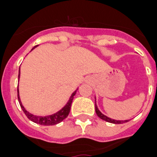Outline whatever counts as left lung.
I'll use <instances>...</instances> for the list:
<instances>
[{
	"label": "left lung",
	"mask_w": 157,
	"mask_h": 157,
	"mask_svg": "<svg viewBox=\"0 0 157 157\" xmlns=\"http://www.w3.org/2000/svg\"><path fill=\"white\" fill-rule=\"evenodd\" d=\"M95 112H96V114L98 115V117H100L102 120H104L106 122H110V123H113V124H121V123H124V122H129V120H115V119L110 118L108 117L104 114H102L101 112L99 111V109L98 108V106H97L96 103V98H95Z\"/></svg>",
	"instance_id": "left-lung-1"
}]
</instances>
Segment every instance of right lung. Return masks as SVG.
Segmentation results:
<instances>
[{
  "mask_svg": "<svg viewBox=\"0 0 157 157\" xmlns=\"http://www.w3.org/2000/svg\"><path fill=\"white\" fill-rule=\"evenodd\" d=\"M38 45L34 47L31 50H33ZM20 76H21V69H19L18 80H20ZM78 88L71 94V96H70V98L68 100L67 103L63 106V108H61L60 110H59L58 112L55 113L50 114V115H46V116H37V115H35V114L30 113L29 112H28L24 108V106L22 105V102L21 101L20 94H19V88H17V93H18L17 95H18V101L20 105H21V108H22V110L25 113V114L26 115L27 117L30 121H32L33 122H35V123H38L40 125H44V126H52V125H56L58 123H59V122L63 121V119H65L68 117L69 113V111H70V108H71L72 102H73V99H74V97L76 94V92L78 91Z\"/></svg>",
  "mask_w": 157,
  "mask_h": 157,
  "instance_id": "right-lung-1",
  "label": "right lung"
}]
</instances>
